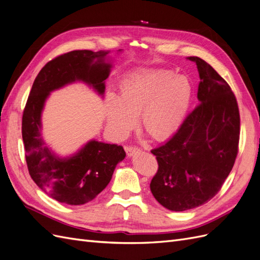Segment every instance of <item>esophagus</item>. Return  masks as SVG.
Here are the masks:
<instances>
[{
	"mask_svg": "<svg viewBox=\"0 0 260 260\" xmlns=\"http://www.w3.org/2000/svg\"><path fill=\"white\" fill-rule=\"evenodd\" d=\"M124 149H125V153H127V155L129 157H132L133 155L140 152V148H138L136 146H127Z\"/></svg>",
	"mask_w": 260,
	"mask_h": 260,
	"instance_id": "esophagus-1",
	"label": "esophagus"
}]
</instances>
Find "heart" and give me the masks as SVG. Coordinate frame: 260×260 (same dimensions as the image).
<instances>
[{
  "instance_id": "obj_1",
  "label": "heart",
  "mask_w": 260,
  "mask_h": 260,
  "mask_svg": "<svg viewBox=\"0 0 260 260\" xmlns=\"http://www.w3.org/2000/svg\"><path fill=\"white\" fill-rule=\"evenodd\" d=\"M191 100L192 84L185 76L161 69L140 70L121 82L119 95H107V124L117 138H124L139 115L143 130L161 141L179 129Z\"/></svg>"
}]
</instances>
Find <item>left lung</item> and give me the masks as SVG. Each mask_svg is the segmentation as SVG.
<instances>
[{"label":"left lung","instance_id":"1","mask_svg":"<svg viewBox=\"0 0 260 260\" xmlns=\"http://www.w3.org/2000/svg\"><path fill=\"white\" fill-rule=\"evenodd\" d=\"M200 74L199 106L167 142L152 149L158 170L149 184L156 201L184 211L210 201L238 155L240 113L234 94L208 62L190 56Z\"/></svg>","mask_w":260,"mask_h":260}]
</instances>
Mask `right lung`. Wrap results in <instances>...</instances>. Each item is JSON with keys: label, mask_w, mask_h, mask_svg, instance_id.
Returning a JSON list of instances; mask_svg holds the SVG:
<instances>
[{"label": "right lung", "mask_w": 260, "mask_h": 260, "mask_svg": "<svg viewBox=\"0 0 260 260\" xmlns=\"http://www.w3.org/2000/svg\"><path fill=\"white\" fill-rule=\"evenodd\" d=\"M108 53L72 51L49 61L38 74L23 111L21 132L29 174L43 192L68 205L95 199L125 153L120 145L90 140L75 154L60 157L43 139L42 112L51 92L75 82L88 84L103 98L113 67Z\"/></svg>", "instance_id": "obj_1"}]
</instances>
